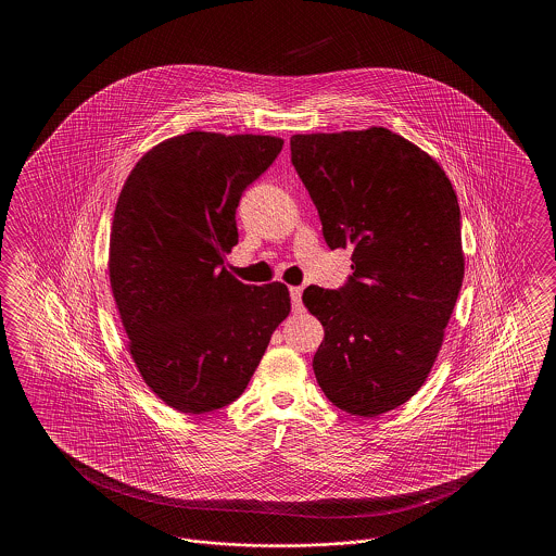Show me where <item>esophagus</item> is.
I'll list each match as a JSON object with an SVG mask.
<instances>
[{
  "mask_svg": "<svg viewBox=\"0 0 556 556\" xmlns=\"http://www.w3.org/2000/svg\"><path fill=\"white\" fill-rule=\"evenodd\" d=\"M291 308L293 313H302V288H290Z\"/></svg>",
  "mask_w": 556,
  "mask_h": 556,
  "instance_id": "34e87169",
  "label": "esophagus"
}]
</instances>
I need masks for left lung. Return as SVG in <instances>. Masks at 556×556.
<instances>
[{
  "instance_id": "obj_1",
  "label": "left lung",
  "mask_w": 556,
  "mask_h": 556,
  "mask_svg": "<svg viewBox=\"0 0 556 556\" xmlns=\"http://www.w3.org/2000/svg\"><path fill=\"white\" fill-rule=\"evenodd\" d=\"M290 148L327 245L352 248L342 290L302 293L325 329L318 386L350 415H383L424 386L463 286L456 191L435 160L383 127L291 135Z\"/></svg>"
}]
</instances>
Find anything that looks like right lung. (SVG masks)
I'll return each instance as SVG.
<instances>
[{
	"label": "right lung",
	"mask_w": 556,
	"mask_h": 556,
	"mask_svg": "<svg viewBox=\"0 0 556 556\" xmlns=\"http://www.w3.org/2000/svg\"><path fill=\"white\" fill-rule=\"evenodd\" d=\"M281 148L273 135H177L146 152L121 189L110 288L141 379L179 413L238 400L290 315L281 281L245 286L225 268L239 198Z\"/></svg>",
	"instance_id": "add662e5"
}]
</instances>
